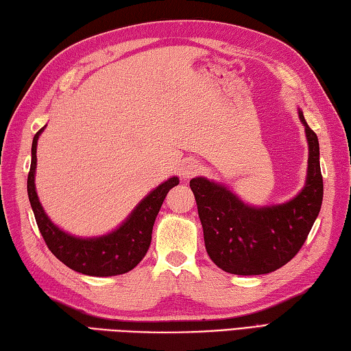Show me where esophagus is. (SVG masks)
I'll return each mask as SVG.
<instances>
[{
	"label": "esophagus",
	"instance_id": "esophagus-1",
	"mask_svg": "<svg viewBox=\"0 0 351 351\" xmlns=\"http://www.w3.org/2000/svg\"><path fill=\"white\" fill-rule=\"evenodd\" d=\"M201 169V167H199V163L197 162V160H193V159H189V160H186L184 163H183V167H182V174L184 176V177H193L195 176L198 171Z\"/></svg>",
	"mask_w": 351,
	"mask_h": 351
}]
</instances>
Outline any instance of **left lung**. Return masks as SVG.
Here are the masks:
<instances>
[{"label":"left lung","mask_w":351,"mask_h":351,"mask_svg":"<svg viewBox=\"0 0 351 351\" xmlns=\"http://www.w3.org/2000/svg\"><path fill=\"white\" fill-rule=\"evenodd\" d=\"M309 145L308 178L298 197L285 204L251 207L227 188L207 178L191 180L207 254L232 275H264L293 260L305 243L323 201L320 147L299 111Z\"/></svg>","instance_id":"obj_1"}]
</instances>
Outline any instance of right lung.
<instances>
[{
  "instance_id": "add662e5",
  "label": "right lung",
  "mask_w": 351,
  "mask_h": 351,
  "mask_svg": "<svg viewBox=\"0 0 351 351\" xmlns=\"http://www.w3.org/2000/svg\"><path fill=\"white\" fill-rule=\"evenodd\" d=\"M43 129L45 128L38 130L33 138L27 189L37 227L40 230L46 246L61 263L80 274L88 276H115L128 274L149 251L156 216H158L169 189L178 184V178L173 177L158 186L139 202L128 217V221L111 234L96 239L73 237L61 231L49 221L36 193L34 174L37 163V139Z\"/></svg>"
}]
</instances>
